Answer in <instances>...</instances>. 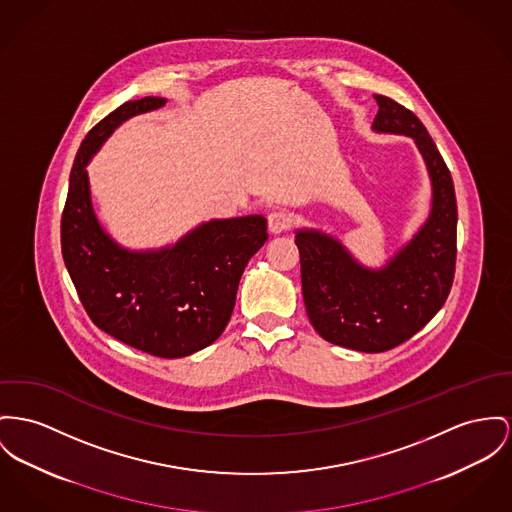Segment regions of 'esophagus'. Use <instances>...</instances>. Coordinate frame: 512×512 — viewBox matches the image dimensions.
<instances>
[{"label":"esophagus","mask_w":512,"mask_h":512,"mask_svg":"<svg viewBox=\"0 0 512 512\" xmlns=\"http://www.w3.org/2000/svg\"><path fill=\"white\" fill-rule=\"evenodd\" d=\"M295 223V217L287 209H273L268 215V227L272 233H283L289 231Z\"/></svg>","instance_id":"obj_1"}]
</instances>
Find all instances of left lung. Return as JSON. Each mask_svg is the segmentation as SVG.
Segmentation results:
<instances>
[{
  "instance_id": "left-lung-1",
  "label": "left lung",
  "mask_w": 512,
  "mask_h": 512,
  "mask_svg": "<svg viewBox=\"0 0 512 512\" xmlns=\"http://www.w3.org/2000/svg\"><path fill=\"white\" fill-rule=\"evenodd\" d=\"M376 132L413 137L433 184V209L419 233L386 268L359 266L338 240L297 231L308 320L330 343L365 353L388 351L417 334L444 305L456 270V196L435 141L406 106L375 95Z\"/></svg>"
}]
</instances>
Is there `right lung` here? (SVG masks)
<instances>
[{
  "mask_svg": "<svg viewBox=\"0 0 512 512\" xmlns=\"http://www.w3.org/2000/svg\"><path fill=\"white\" fill-rule=\"evenodd\" d=\"M163 104L161 97L124 103L85 136L62 211V254L95 326L139 351L176 359L223 334L242 272L268 240V227L262 215L217 219L159 252L124 250L104 233L85 167L114 128Z\"/></svg>",
  "mask_w": 512,
  "mask_h": 512,
  "instance_id": "right-lung-1",
  "label": "right lung"
}]
</instances>
